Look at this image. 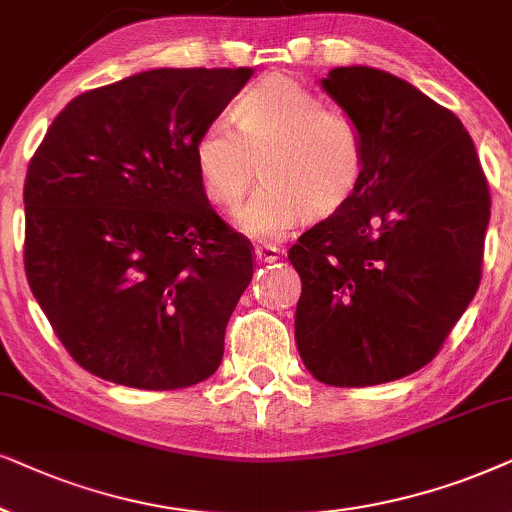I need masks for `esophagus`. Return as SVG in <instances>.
<instances>
[{
    "label": "esophagus",
    "mask_w": 512,
    "mask_h": 512,
    "mask_svg": "<svg viewBox=\"0 0 512 512\" xmlns=\"http://www.w3.org/2000/svg\"><path fill=\"white\" fill-rule=\"evenodd\" d=\"M255 257L264 264L269 262H276L278 257H281V248H276V245H257L255 248Z\"/></svg>",
    "instance_id": "1"
}]
</instances>
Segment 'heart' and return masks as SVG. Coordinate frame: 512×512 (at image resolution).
I'll list each match as a JSON object with an SVG mask.
<instances>
[{"label": "heart", "instance_id": "heart-1", "mask_svg": "<svg viewBox=\"0 0 512 512\" xmlns=\"http://www.w3.org/2000/svg\"><path fill=\"white\" fill-rule=\"evenodd\" d=\"M260 156L262 185L238 210L236 227L252 238H278L306 210L323 215L349 199L365 170V135L349 112L325 102L295 79L267 77L217 114L194 140V161L208 199L234 208Z\"/></svg>", "mask_w": 512, "mask_h": 512}]
</instances>
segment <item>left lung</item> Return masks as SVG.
<instances>
[{"instance_id":"left-lung-1","label":"left lung","mask_w":512,"mask_h":512,"mask_svg":"<svg viewBox=\"0 0 512 512\" xmlns=\"http://www.w3.org/2000/svg\"><path fill=\"white\" fill-rule=\"evenodd\" d=\"M323 91L363 128L353 194L299 236L295 339L330 386H374L431 363L482 276L487 177L454 112L374 67H335Z\"/></svg>"}]
</instances>
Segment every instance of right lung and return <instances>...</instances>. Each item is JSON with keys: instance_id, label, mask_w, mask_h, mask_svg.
<instances>
[{"instance_id": "right-lung-1", "label": "right lung", "mask_w": 512, "mask_h": 512, "mask_svg": "<svg viewBox=\"0 0 512 512\" xmlns=\"http://www.w3.org/2000/svg\"><path fill=\"white\" fill-rule=\"evenodd\" d=\"M250 67H159L67 102L25 177V274L67 353L95 377L170 391L213 377L252 278L248 238L194 161Z\"/></svg>"}]
</instances>
